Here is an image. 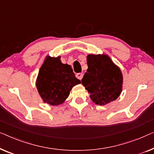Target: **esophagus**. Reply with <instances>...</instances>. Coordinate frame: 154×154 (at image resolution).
<instances>
[{"instance_id":"34e87169","label":"esophagus","mask_w":154,"mask_h":154,"mask_svg":"<svg viewBox=\"0 0 154 154\" xmlns=\"http://www.w3.org/2000/svg\"><path fill=\"white\" fill-rule=\"evenodd\" d=\"M76 77L77 79L81 80L82 79V77H83V74H82V73H77V74L76 75Z\"/></svg>"}]
</instances>
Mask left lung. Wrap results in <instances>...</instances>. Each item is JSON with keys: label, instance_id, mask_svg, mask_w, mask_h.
Returning a JSON list of instances; mask_svg holds the SVG:
<instances>
[{"label": "left lung", "instance_id": "8db88e82", "mask_svg": "<svg viewBox=\"0 0 154 154\" xmlns=\"http://www.w3.org/2000/svg\"><path fill=\"white\" fill-rule=\"evenodd\" d=\"M88 69L82 84L96 105H105L120 96L123 75L119 68L107 55L87 56Z\"/></svg>", "mask_w": 154, "mask_h": 154}]
</instances>
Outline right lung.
I'll return each instance as SVG.
<instances>
[{"instance_id": "right-lung-1", "label": "right lung", "mask_w": 154, "mask_h": 154, "mask_svg": "<svg viewBox=\"0 0 154 154\" xmlns=\"http://www.w3.org/2000/svg\"><path fill=\"white\" fill-rule=\"evenodd\" d=\"M60 58V56H48L41 66L36 80L39 94L45 103L51 105L62 104L73 86L81 83L71 66L62 63Z\"/></svg>"}]
</instances>
